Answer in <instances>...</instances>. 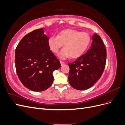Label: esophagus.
Segmentation results:
<instances>
[{
    "label": "esophagus",
    "mask_w": 125,
    "mask_h": 125,
    "mask_svg": "<svg viewBox=\"0 0 125 125\" xmlns=\"http://www.w3.org/2000/svg\"><path fill=\"white\" fill-rule=\"evenodd\" d=\"M60 64H61V65L62 66H63L64 65H65V62H62V61H60Z\"/></svg>",
    "instance_id": "esophagus-1"
}]
</instances>
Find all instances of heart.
<instances>
[{
	"mask_svg": "<svg viewBox=\"0 0 125 125\" xmlns=\"http://www.w3.org/2000/svg\"><path fill=\"white\" fill-rule=\"evenodd\" d=\"M91 41V36L86 32H81L73 29L63 30L57 36H51L48 40V45L51 51L57 53L63 46L58 57L65 60L70 57L77 58L82 56L88 50Z\"/></svg>",
	"mask_w": 125,
	"mask_h": 125,
	"instance_id": "1",
	"label": "heart"
}]
</instances>
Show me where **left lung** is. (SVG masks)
Returning <instances> with one entry per match:
<instances>
[{
	"mask_svg": "<svg viewBox=\"0 0 125 125\" xmlns=\"http://www.w3.org/2000/svg\"><path fill=\"white\" fill-rule=\"evenodd\" d=\"M90 48L73 63L70 68L68 80L75 89L84 90L92 86L101 78L106 60V50L101 37L96 34L92 36Z\"/></svg>",
	"mask_w": 125,
	"mask_h": 125,
	"instance_id": "obj_1",
	"label": "left lung"
}]
</instances>
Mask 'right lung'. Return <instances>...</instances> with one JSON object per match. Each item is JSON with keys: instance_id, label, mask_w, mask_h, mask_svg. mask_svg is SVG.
Here are the masks:
<instances>
[{"instance_id": "obj_1", "label": "right lung", "mask_w": 125, "mask_h": 125, "mask_svg": "<svg viewBox=\"0 0 125 125\" xmlns=\"http://www.w3.org/2000/svg\"><path fill=\"white\" fill-rule=\"evenodd\" d=\"M43 28L35 30L21 39L15 51V64L19 80L26 88L43 91L54 81L52 73L61 67L50 50Z\"/></svg>"}]
</instances>
